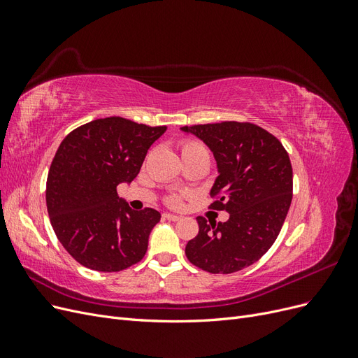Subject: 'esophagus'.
<instances>
[{
  "instance_id": "esophagus-1",
  "label": "esophagus",
  "mask_w": 358,
  "mask_h": 358,
  "mask_svg": "<svg viewBox=\"0 0 358 358\" xmlns=\"http://www.w3.org/2000/svg\"><path fill=\"white\" fill-rule=\"evenodd\" d=\"M162 218L167 221H179L180 216L179 215H173V213H162Z\"/></svg>"
}]
</instances>
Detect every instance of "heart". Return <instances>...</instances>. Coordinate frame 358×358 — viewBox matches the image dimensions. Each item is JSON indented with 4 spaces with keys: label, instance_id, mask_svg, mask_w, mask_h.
<instances>
[{
    "label": "heart",
    "instance_id": "b5f03b06",
    "mask_svg": "<svg viewBox=\"0 0 358 358\" xmlns=\"http://www.w3.org/2000/svg\"><path fill=\"white\" fill-rule=\"evenodd\" d=\"M188 155H204L209 157V150L206 149V146L197 140H187L185 143L182 145V157H188ZM180 196H170L167 197V203L170 206H179L180 204Z\"/></svg>",
    "mask_w": 358,
    "mask_h": 358
}]
</instances>
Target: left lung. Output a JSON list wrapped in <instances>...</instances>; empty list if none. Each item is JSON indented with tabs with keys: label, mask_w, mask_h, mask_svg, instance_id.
Instances as JSON below:
<instances>
[{
	"label": "left lung",
	"mask_w": 358,
	"mask_h": 358,
	"mask_svg": "<svg viewBox=\"0 0 358 358\" xmlns=\"http://www.w3.org/2000/svg\"><path fill=\"white\" fill-rule=\"evenodd\" d=\"M208 145L218 167L210 196L225 222L199 216L187 243L189 262L209 273H234L258 262L276 241L292 199V169L282 143L262 127L227 121L182 127Z\"/></svg>",
	"instance_id": "obj_1"
}]
</instances>
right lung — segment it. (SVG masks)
Here are the masks:
<instances>
[{
  "mask_svg": "<svg viewBox=\"0 0 358 358\" xmlns=\"http://www.w3.org/2000/svg\"><path fill=\"white\" fill-rule=\"evenodd\" d=\"M166 129L110 116L73 129L61 142L49 169L46 204L58 241L82 266L119 272L145 257L161 215L133 210L116 188L138 175L148 149Z\"/></svg>",
  "mask_w": 358,
  "mask_h": 358,
  "instance_id": "obj_1",
  "label": "right lung"
}]
</instances>
